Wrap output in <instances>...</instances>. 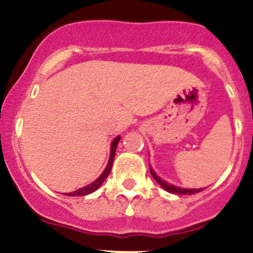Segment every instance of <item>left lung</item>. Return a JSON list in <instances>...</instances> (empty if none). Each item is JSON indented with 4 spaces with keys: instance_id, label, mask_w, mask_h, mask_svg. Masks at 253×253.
<instances>
[{
    "instance_id": "1",
    "label": "left lung",
    "mask_w": 253,
    "mask_h": 253,
    "mask_svg": "<svg viewBox=\"0 0 253 253\" xmlns=\"http://www.w3.org/2000/svg\"><path fill=\"white\" fill-rule=\"evenodd\" d=\"M150 174H152L153 178H154V180L157 181V182L159 183V185L162 186V187L164 188L165 191H168V192H170V193H174V195H195V193H198V192H201V191H203V188H181V187H176V186L171 185V183H168L167 181L162 180V178H160L159 176L155 174V172L153 171L152 169H150Z\"/></svg>"
}]
</instances>
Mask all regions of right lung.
<instances>
[{
	"label": "right lung",
	"instance_id": "1",
	"mask_svg": "<svg viewBox=\"0 0 253 253\" xmlns=\"http://www.w3.org/2000/svg\"><path fill=\"white\" fill-rule=\"evenodd\" d=\"M119 141H120V136L116 137V138L114 139L111 143V153H110V159H109V163H108V167L105 168V170H104V172L99 176L98 178H96L94 182L89 183L88 186H85V187H82L79 188V190L75 191V192H71V193H67L66 196H86L89 195V193L94 192V191L98 190L99 187L101 186V183L105 181V178L108 177L109 174H110L111 171V167H112V163H114V158H115V153H116V148H117V144H119Z\"/></svg>",
	"mask_w": 253,
	"mask_h": 253
}]
</instances>
